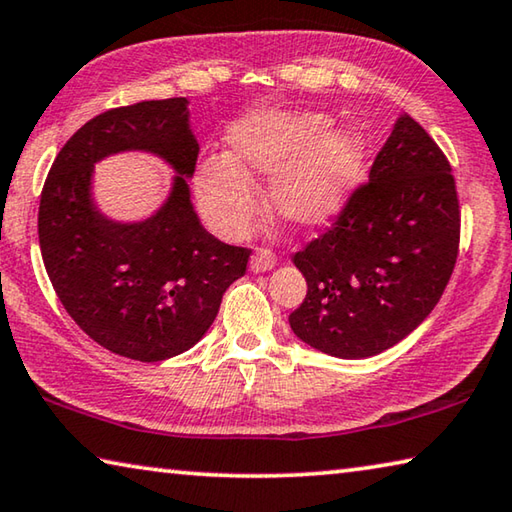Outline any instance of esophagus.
<instances>
[{"mask_svg": "<svg viewBox=\"0 0 512 512\" xmlns=\"http://www.w3.org/2000/svg\"><path fill=\"white\" fill-rule=\"evenodd\" d=\"M275 264H277V257L271 248H257L253 257H250V271L253 273L271 271Z\"/></svg>", "mask_w": 512, "mask_h": 512, "instance_id": "1", "label": "esophagus"}]
</instances>
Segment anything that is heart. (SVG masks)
I'll return each instance as SVG.
<instances>
[{"label":"heart","mask_w":512,"mask_h":512,"mask_svg":"<svg viewBox=\"0 0 512 512\" xmlns=\"http://www.w3.org/2000/svg\"><path fill=\"white\" fill-rule=\"evenodd\" d=\"M329 124L320 112L259 110L237 119L228 155H207L194 173L205 221L223 237L244 235L259 207L257 176H273L268 198L282 221L309 228L339 214L359 178L363 142Z\"/></svg>","instance_id":"heart-1"}]
</instances>
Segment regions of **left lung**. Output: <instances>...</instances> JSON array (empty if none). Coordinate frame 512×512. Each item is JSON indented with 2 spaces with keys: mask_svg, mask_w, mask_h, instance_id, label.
<instances>
[{
  "mask_svg": "<svg viewBox=\"0 0 512 512\" xmlns=\"http://www.w3.org/2000/svg\"><path fill=\"white\" fill-rule=\"evenodd\" d=\"M461 210L440 146L402 115L332 228L293 255L307 296L293 334L339 359L379 354L438 305L456 266Z\"/></svg>",
  "mask_w": 512,
  "mask_h": 512,
  "instance_id": "left-lung-1",
  "label": "left lung"
}]
</instances>
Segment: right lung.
Here are the masks:
<instances>
[{
    "mask_svg": "<svg viewBox=\"0 0 512 512\" xmlns=\"http://www.w3.org/2000/svg\"><path fill=\"white\" fill-rule=\"evenodd\" d=\"M187 103L101 112L60 149L40 194L42 262L67 314L101 348L146 363L203 339L250 257L212 237L189 201L198 142ZM121 150L160 154L179 173L168 203L140 224L110 222L91 201L93 164Z\"/></svg>",
    "mask_w": 512,
    "mask_h": 512,
    "instance_id": "1",
    "label": "right lung"
}]
</instances>
